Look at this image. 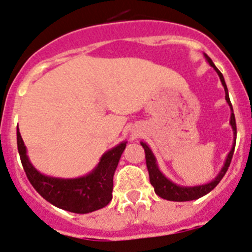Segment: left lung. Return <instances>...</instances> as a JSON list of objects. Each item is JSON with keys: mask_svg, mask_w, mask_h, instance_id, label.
<instances>
[{"mask_svg": "<svg viewBox=\"0 0 252 252\" xmlns=\"http://www.w3.org/2000/svg\"><path fill=\"white\" fill-rule=\"evenodd\" d=\"M206 57L207 62L211 64L214 70L218 72L219 77L221 80V84H222L223 89H225V98L227 101L228 106L231 108V119H230V125H231L232 131H234V146H232L231 151L228 152L227 158H226L225 163H223V167L221 168V171L219 172L218 176L215 179L212 180L211 182L205 185H198V186H180V185L174 184L172 181L165 177V175L160 171V168H158V163H156V158H155L154 154H152L151 149L147 146L145 142H141V146L144 147L145 150V158H146V166L147 170H149V176H150V182L154 186L155 192L158 193L160 197L165 198V200H168V201H191V200H197V198L202 197L206 193H209L210 191L214 190V189L218 186L219 182L222 180V177L225 176L226 171H227L228 166L231 163L232 160V155H234V150H235V145H236V121H235V115L234 111H232V105L231 101H230V97H228V91H227V86L225 84V80H223V76L220 71L218 70L214 62L211 61L207 55H205Z\"/></svg>", "mask_w": 252, "mask_h": 252, "instance_id": "8db88e82", "label": "left lung"}]
</instances>
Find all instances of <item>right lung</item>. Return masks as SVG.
<instances>
[{"instance_id": "1", "label": "right lung", "mask_w": 252, "mask_h": 252, "mask_svg": "<svg viewBox=\"0 0 252 252\" xmlns=\"http://www.w3.org/2000/svg\"><path fill=\"white\" fill-rule=\"evenodd\" d=\"M125 147L126 142H121L105 152L98 165L86 176L57 179L42 175L32 166L27 158L24 140L17 131L21 162L34 190L50 204L75 214H89L110 204L114 190V175Z\"/></svg>"}]
</instances>
